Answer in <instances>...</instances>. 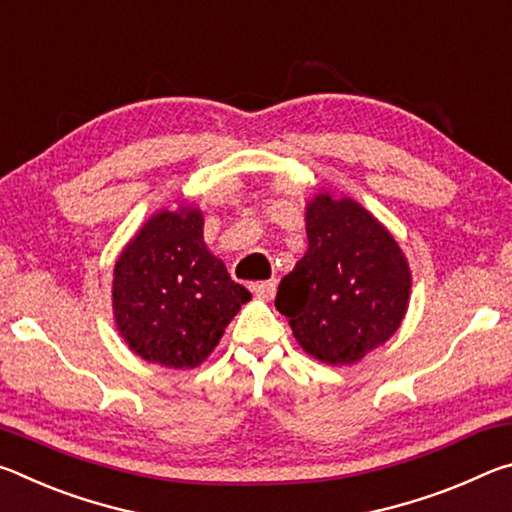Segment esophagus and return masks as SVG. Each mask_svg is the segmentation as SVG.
Listing matches in <instances>:
<instances>
[{"label":"esophagus","mask_w":512,"mask_h":512,"mask_svg":"<svg viewBox=\"0 0 512 512\" xmlns=\"http://www.w3.org/2000/svg\"><path fill=\"white\" fill-rule=\"evenodd\" d=\"M250 291H253L255 296H259V298H264V300H271V298L275 296V291H277V284H275V280H266V282H253V284H250Z\"/></svg>","instance_id":"1"}]
</instances>
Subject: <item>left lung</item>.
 Segmentation results:
<instances>
[{"label": "left lung", "instance_id": "left-lung-1", "mask_svg": "<svg viewBox=\"0 0 512 512\" xmlns=\"http://www.w3.org/2000/svg\"><path fill=\"white\" fill-rule=\"evenodd\" d=\"M307 241L275 307L311 357L332 366L359 361L400 327L409 264L391 232L350 198L318 194L307 207Z\"/></svg>", "mask_w": 512, "mask_h": 512}]
</instances>
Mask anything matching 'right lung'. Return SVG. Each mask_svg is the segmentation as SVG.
<instances>
[{"label": "right lung", "instance_id": "add662e5", "mask_svg": "<svg viewBox=\"0 0 512 512\" xmlns=\"http://www.w3.org/2000/svg\"><path fill=\"white\" fill-rule=\"evenodd\" d=\"M248 300V289L205 248L203 214L192 207L155 214L115 266L121 336L142 359L167 368L205 361Z\"/></svg>", "mask_w": 512, "mask_h": 512}]
</instances>
